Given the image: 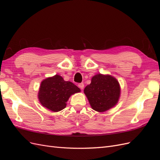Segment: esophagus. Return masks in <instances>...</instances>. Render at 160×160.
Listing matches in <instances>:
<instances>
[{
    "mask_svg": "<svg viewBox=\"0 0 160 160\" xmlns=\"http://www.w3.org/2000/svg\"><path fill=\"white\" fill-rule=\"evenodd\" d=\"M78 87L81 89H83L84 88V84L83 83H81L78 84Z\"/></svg>",
    "mask_w": 160,
    "mask_h": 160,
    "instance_id": "34e87169",
    "label": "esophagus"
}]
</instances>
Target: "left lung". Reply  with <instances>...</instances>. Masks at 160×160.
I'll list each match as a JSON object with an SVG mask.
<instances>
[{
	"mask_svg": "<svg viewBox=\"0 0 160 160\" xmlns=\"http://www.w3.org/2000/svg\"><path fill=\"white\" fill-rule=\"evenodd\" d=\"M91 108L103 112L117 104L120 95L118 81L111 75L98 74L91 79V83L84 89Z\"/></svg>",
	"mask_w": 160,
	"mask_h": 160,
	"instance_id": "1",
	"label": "left lung"
}]
</instances>
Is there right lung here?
I'll return each instance as SVG.
<instances>
[{
	"instance_id": "right-lung-1",
	"label": "right lung",
	"mask_w": 160,
	"mask_h": 160,
	"mask_svg": "<svg viewBox=\"0 0 160 160\" xmlns=\"http://www.w3.org/2000/svg\"><path fill=\"white\" fill-rule=\"evenodd\" d=\"M78 92L80 89L75 85L56 75L41 82L38 99L43 107L57 112L65 108L66 102L72 94Z\"/></svg>"
}]
</instances>
